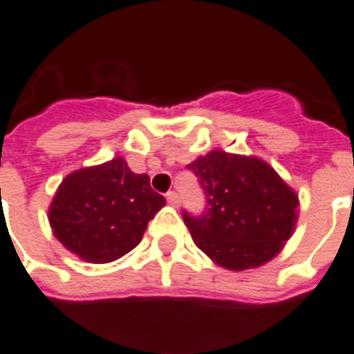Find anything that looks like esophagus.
Listing matches in <instances>:
<instances>
[{"label": "esophagus", "instance_id": "1", "mask_svg": "<svg viewBox=\"0 0 354 354\" xmlns=\"http://www.w3.org/2000/svg\"><path fill=\"white\" fill-rule=\"evenodd\" d=\"M167 202H169L171 206H178V202H180V196H178L176 191H169V193H167Z\"/></svg>", "mask_w": 354, "mask_h": 354}]
</instances>
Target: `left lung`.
Listing matches in <instances>:
<instances>
[{
  "instance_id": "8db88e82",
  "label": "left lung",
  "mask_w": 354,
  "mask_h": 354,
  "mask_svg": "<svg viewBox=\"0 0 354 354\" xmlns=\"http://www.w3.org/2000/svg\"><path fill=\"white\" fill-rule=\"evenodd\" d=\"M198 176L206 212H183L193 241L217 266L230 271L271 261L295 230L299 195L273 167L254 156L212 150L187 165Z\"/></svg>"
}]
</instances>
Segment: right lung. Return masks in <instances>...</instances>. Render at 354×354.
Returning a JSON list of instances; mask_svg holds the SVG:
<instances>
[{"label":"right lung","instance_id":"right-lung-1","mask_svg":"<svg viewBox=\"0 0 354 354\" xmlns=\"http://www.w3.org/2000/svg\"><path fill=\"white\" fill-rule=\"evenodd\" d=\"M165 206L147 174L129 171L124 158L70 172L48 212L53 236L81 260L109 263L142 239L148 221Z\"/></svg>","mask_w":354,"mask_h":354}]
</instances>
